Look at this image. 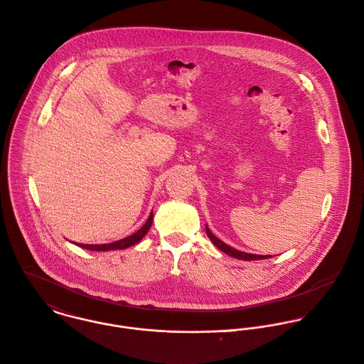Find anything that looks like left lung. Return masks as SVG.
<instances>
[{"label":"left lung","mask_w":364,"mask_h":364,"mask_svg":"<svg viewBox=\"0 0 364 364\" xmlns=\"http://www.w3.org/2000/svg\"><path fill=\"white\" fill-rule=\"evenodd\" d=\"M206 235H208V237L212 240V242H213L220 251H223V252H226V254H229L230 257H235V258H237V259L252 261V259H267V258H271V255L250 254V252H244V251H240V250H236V248L230 247L229 244H226V242H222L219 237H216V236L210 232V229L208 228V225H206Z\"/></svg>","instance_id":"obj_1"}]
</instances>
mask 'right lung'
<instances>
[{
	"label": "right lung",
	"instance_id": "1",
	"mask_svg": "<svg viewBox=\"0 0 364 364\" xmlns=\"http://www.w3.org/2000/svg\"><path fill=\"white\" fill-rule=\"evenodd\" d=\"M152 225V212L146 220V223L139 229L136 230L134 235L122 239L119 242H109V244H82V242H73L82 248H86V250H92V251H110V250H124V248H128L131 245H135L136 242H141L142 237L148 233L149 228Z\"/></svg>",
	"mask_w": 364,
	"mask_h": 364
}]
</instances>
